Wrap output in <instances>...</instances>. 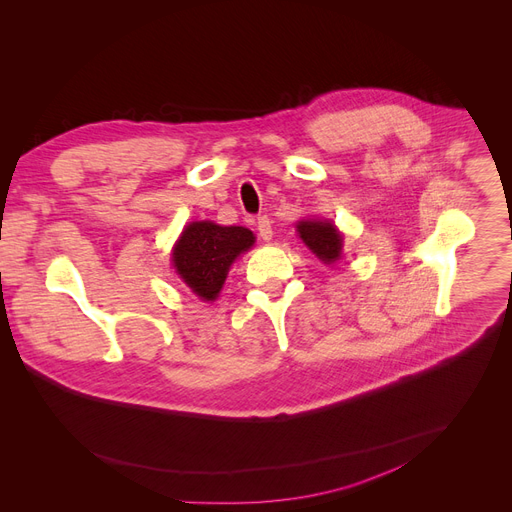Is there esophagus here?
I'll return each mask as SVG.
<instances>
[{"label":"esophagus","mask_w":512,"mask_h":512,"mask_svg":"<svg viewBox=\"0 0 512 512\" xmlns=\"http://www.w3.org/2000/svg\"><path fill=\"white\" fill-rule=\"evenodd\" d=\"M255 226H257V232H259L263 241H271V234H274V230H271V222H269L267 216H259Z\"/></svg>","instance_id":"esophagus-1"}]
</instances>
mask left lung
<instances>
[{
	"label": "left lung",
	"mask_w": 512,
	"mask_h": 512,
	"mask_svg": "<svg viewBox=\"0 0 512 512\" xmlns=\"http://www.w3.org/2000/svg\"><path fill=\"white\" fill-rule=\"evenodd\" d=\"M298 234L323 263H333L339 259L342 253V236L339 230L329 222H317V220H306L298 224Z\"/></svg>",
	"instance_id": "1"
}]
</instances>
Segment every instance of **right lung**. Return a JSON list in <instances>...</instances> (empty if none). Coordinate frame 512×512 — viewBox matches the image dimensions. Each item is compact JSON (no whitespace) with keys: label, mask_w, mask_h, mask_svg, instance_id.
I'll return each mask as SVG.
<instances>
[{"label":"right lung","mask_w":512,"mask_h":512,"mask_svg":"<svg viewBox=\"0 0 512 512\" xmlns=\"http://www.w3.org/2000/svg\"><path fill=\"white\" fill-rule=\"evenodd\" d=\"M253 243L255 236L249 228L193 222L179 238L173 263L177 274L199 298L214 300L222 290L230 263Z\"/></svg>","instance_id":"obj_1"}]
</instances>
